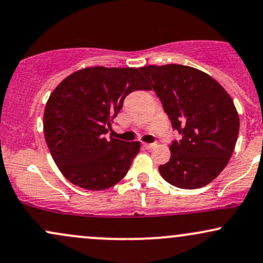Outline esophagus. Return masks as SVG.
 <instances>
[{
    "mask_svg": "<svg viewBox=\"0 0 263 263\" xmlns=\"http://www.w3.org/2000/svg\"><path fill=\"white\" fill-rule=\"evenodd\" d=\"M143 147L146 149H153L157 147V143H143Z\"/></svg>",
    "mask_w": 263,
    "mask_h": 263,
    "instance_id": "obj_1",
    "label": "esophagus"
}]
</instances>
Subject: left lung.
Segmentation results:
<instances>
[{
	"instance_id": "obj_1",
	"label": "left lung",
	"mask_w": 263,
	"mask_h": 263,
	"mask_svg": "<svg viewBox=\"0 0 263 263\" xmlns=\"http://www.w3.org/2000/svg\"><path fill=\"white\" fill-rule=\"evenodd\" d=\"M140 70L182 135L170 146V162L159 165L163 179L182 189L208 185L226 167L237 141L240 120L230 95L192 66L147 65Z\"/></svg>"
}]
</instances>
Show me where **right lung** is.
Instances as JSON below:
<instances>
[{
  "instance_id": "obj_1",
  "label": "right lung",
  "mask_w": 263,
  "mask_h": 263,
  "mask_svg": "<svg viewBox=\"0 0 263 263\" xmlns=\"http://www.w3.org/2000/svg\"><path fill=\"white\" fill-rule=\"evenodd\" d=\"M135 90H151L137 68L90 66L65 78L45 105L44 137L54 162L69 182L102 190L126 176L140 142L105 135Z\"/></svg>"
}]
</instances>
